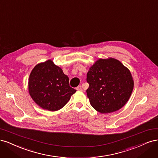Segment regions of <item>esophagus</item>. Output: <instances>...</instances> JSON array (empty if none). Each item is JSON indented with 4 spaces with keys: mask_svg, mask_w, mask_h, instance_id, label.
I'll list each match as a JSON object with an SVG mask.
<instances>
[{
    "mask_svg": "<svg viewBox=\"0 0 158 158\" xmlns=\"http://www.w3.org/2000/svg\"><path fill=\"white\" fill-rule=\"evenodd\" d=\"M76 89H77V90H78V91H81V90H82V88H81V85L78 86Z\"/></svg>",
    "mask_w": 158,
    "mask_h": 158,
    "instance_id": "obj_1",
    "label": "esophagus"
}]
</instances>
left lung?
Masks as SVG:
<instances>
[{"label":"left lung","instance_id":"1","mask_svg":"<svg viewBox=\"0 0 158 158\" xmlns=\"http://www.w3.org/2000/svg\"><path fill=\"white\" fill-rule=\"evenodd\" d=\"M86 90L91 105L102 114L111 113L128 101L134 87L130 70L114 58L99 59L87 74Z\"/></svg>","mask_w":158,"mask_h":158}]
</instances>
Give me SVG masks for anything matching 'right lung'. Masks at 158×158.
Here are the masks:
<instances>
[{
    "instance_id": "1",
    "label": "right lung",
    "mask_w": 158,
    "mask_h": 158,
    "mask_svg": "<svg viewBox=\"0 0 158 158\" xmlns=\"http://www.w3.org/2000/svg\"><path fill=\"white\" fill-rule=\"evenodd\" d=\"M28 89L36 104L43 109L56 111L62 108L77 90L69 85L63 70L49 60L37 64L30 74Z\"/></svg>"
}]
</instances>
